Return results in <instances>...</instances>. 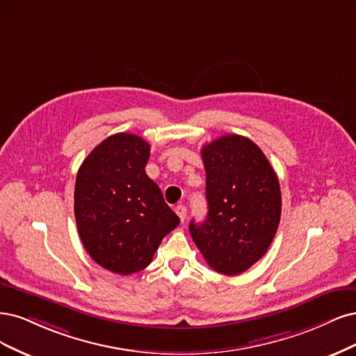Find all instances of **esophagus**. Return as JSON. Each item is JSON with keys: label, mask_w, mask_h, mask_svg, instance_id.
I'll use <instances>...</instances> for the list:
<instances>
[{"label": "esophagus", "mask_w": 356, "mask_h": 356, "mask_svg": "<svg viewBox=\"0 0 356 356\" xmlns=\"http://www.w3.org/2000/svg\"><path fill=\"white\" fill-rule=\"evenodd\" d=\"M176 213H177V216L180 217V220L183 222L186 219V213H188V209L185 207V205H177L176 207Z\"/></svg>", "instance_id": "1"}]
</instances>
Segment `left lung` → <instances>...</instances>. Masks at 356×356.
Returning <instances> with one entry per match:
<instances>
[{
	"mask_svg": "<svg viewBox=\"0 0 356 356\" xmlns=\"http://www.w3.org/2000/svg\"><path fill=\"white\" fill-rule=\"evenodd\" d=\"M209 214L189 223L209 266L227 277L243 273L268 251L281 219L280 181L261 149L227 134L201 149Z\"/></svg>",
	"mask_w": 356,
	"mask_h": 356,
	"instance_id": "left-lung-1",
	"label": "left lung"
}]
</instances>
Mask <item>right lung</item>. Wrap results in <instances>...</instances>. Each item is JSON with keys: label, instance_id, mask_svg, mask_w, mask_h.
I'll list each match as a JSON object with an SVG mask.
<instances>
[{"label": "right lung", "instance_id": "1", "mask_svg": "<svg viewBox=\"0 0 356 356\" xmlns=\"http://www.w3.org/2000/svg\"><path fill=\"white\" fill-rule=\"evenodd\" d=\"M151 146L118 133L97 145L78 170L74 211L79 238L97 265L118 275L145 269L180 223L145 167Z\"/></svg>", "mask_w": 356, "mask_h": 356}]
</instances>
